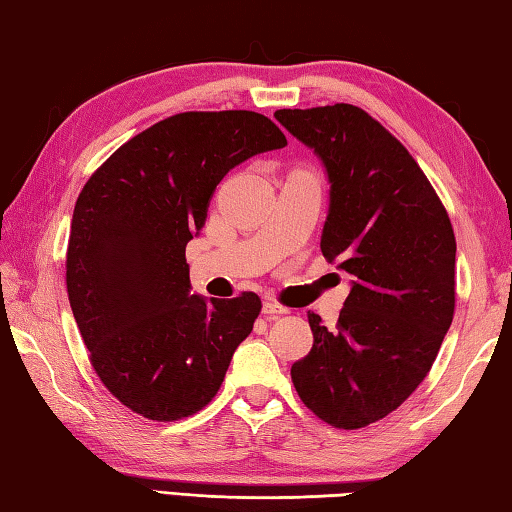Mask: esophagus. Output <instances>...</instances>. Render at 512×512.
<instances>
[{
	"mask_svg": "<svg viewBox=\"0 0 512 512\" xmlns=\"http://www.w3.org/2000/svg\"><path fill=\"white\" fill-rule=\"evenodd\" d=\"M262 313L268 317V319H275V317H282V315H288L290 310L286 306H282L279 302H264V308Z\"/></svg>",
	"mask_w": 512,
	"mask_h": 512,
	"instance_id": "34e87169",
	"label": "esophagus"
}]
</instances>
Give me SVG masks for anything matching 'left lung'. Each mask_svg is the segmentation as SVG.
I'll list each match as a JSON object with an SVG mask.
<instances>
[{
  "mask_svg": "<svg viewBox=\"0 0 512 512\" xmlns=\"http://www.w3.org/2000/svg\"><path fill=\"white\" fill-rule=\"evenodd\" d=\"M275 117L322 159V253L353 275L335 328L308 313L313 348L290 377L326 424L364 428L424 382L453 322V226L413 155L366 110L282 108Z\"/></svg>",
  "mask_w": 512,
  "mask_h": 512,
  "instance_id": "left-lung-1",
  "label": "left lung"
}]
</instances>
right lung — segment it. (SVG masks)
Wrapping results in <instances>:
<instances>
[{"mask_svg": "<svg viewBox=\"0 0 512 512\" xmlns=\"http://www.w3.org/2000/svg\"><path fill=\"white\" fill-rule=\"evenodd\" d=\"M284 146L253 110H190L128 139L79 193L68 302L97 377L133 413L177 422L217 395L262 299L190 295L186 244L228 170Z\"/></svg>", "mask_w": 512, "mask_h": 512, "instance_id": "1", "label": "right lung"}]
</instances>
